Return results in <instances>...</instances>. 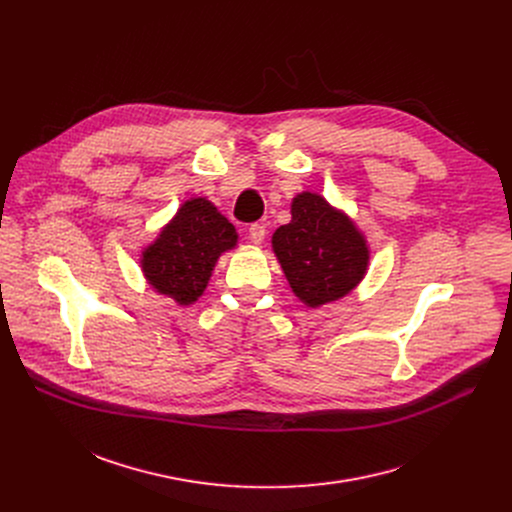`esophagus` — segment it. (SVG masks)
<instances>
[{
  "instance_id": "1",
  "label": "esophagus",
  "mask_w": 512,
  "mask_h": 512,
  "mask_svg": "<svg viewBox=\"0 0 512 512\" xmlns=\"http://www.w3.org/2000/svg\"><path fill=\"white\" fill-rule=\"evenodd\" d=\"M265 235H267L265 225H257V223H255V225L249 227V239H251L253 245H261L263 239H265Z\"/></svg>"
}]
</instances>
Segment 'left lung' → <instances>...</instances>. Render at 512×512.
Segmentation results:
<instances>
[{
    "mask_svg": "<svg viewBox=\"0 0 512 512\" xmlns=\"http://www.w3.org/2000/svg\"><path fill=\"white\" fill-rule=\"evenodd\" d=\"M271 249L294 296L314 310L346 298L371 261L352 218L310 190L291 198V221L273 233Z\"/></svg>",
    "mask_w": 512,
    "mask_h": 512,
    "instance_id": "obj_1",
    "label": "left lung"
}]
</instances>
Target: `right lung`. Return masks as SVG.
<instances>
[{
    "mask_svg": "<svg viewBox=\"0 0 512 512\" xmlns=\"http://www.w3.org/2000/svg\"><path fill=\"white\" fill-rule=\"evenodd\" d=\"M239 233L208 198L192 196L139 255L141 273L160 296L180 308L192 306L223 253L237 247Z\"/></svg>",
    "mask_w": 512,
    "mask_h": 512,
    "instance_id": "obj_1",
    "label": "right lung"
}]
</instances>
